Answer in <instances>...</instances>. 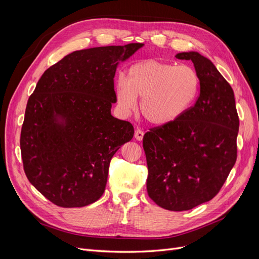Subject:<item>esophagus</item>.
<instances>
[{
	"label": "esophagus",
	"mask_w": 259,
	"mask_h": 259,
	"mask_svg": "<svg viewBox=\"0 0 259 259\" xmlns=\"http://www.w3.org/2000/svg\"><path fill=\"white\" fill-rule=\"evenodd\" d=\"M144 134H145V133L142 131V130H140V128H137L136 131H135V138L138 140V142H142V140H143V138H144Z\"/></svg>",
	"instance_id": "esophagus-1"
}]
</instances>
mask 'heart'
I'll return each instance as SVG.
<instances>
[{
    "instance_id": "obj_1",
    "label": "heart",
    "mask_w": 259,
    "mask_h": 259,
    "mask_svg": "<svg viewBox=\"0 0 259 259\" xmlns=\"http://www.w3.org/2000/svg\"><path fill=\"white\" fill-rule=\"evenodd\" d=\"M200 89V75L192 67L150 59L131 66L127 79L117 77L115 96L124 113L134 111L137 98H142L140 112L147 122L164 126L189 110Z\"/></svg>"
}]
</instances>
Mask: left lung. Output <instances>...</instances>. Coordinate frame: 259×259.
<instances>
[{
  "label": "left lung",
  "mask_w": 259,
  "mask_h": 259,
  "mask_svg": "<svg viewBox=\"0 0 259 259\" xmlns=\"http://www.w3.org/2000/svg\"><path fill=\"white\" fill-rule=\"evenodd\" d=\"M200 75V95L182 117L147 132V191L162 208L191 209L213 199L237 161L239 116L233 90L198 52L178 53Z\"/></svg>",
  "instance_id": "8db88e82"
}]
</instances>
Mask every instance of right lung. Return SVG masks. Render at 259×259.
<instances>
[{
  "label": "right lung",
  "mask_w": 259,
  "mask_h": 259,
  "mask_svg": "<svg viewBox=\"0 0 259 259\" xmlns=\"http://www.w3.org/2000/svg\"><path fill=\"white\" fill-rule=\"evenodd\" d=\"M143 43L75 51L50 67L28 99L21 127L23 169L37 191L61 207L96 202L110 161L134 136L111 115L114 75Z\"/></svg>",
  "instance_id": "1"
}]
</instances>
